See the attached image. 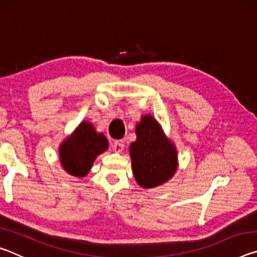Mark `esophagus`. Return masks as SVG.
<instances>
[{"mask_svg": "<svg viewBox=\"0 0 257 257\" xmlns=\"http://www.w3.org/2000/svg\"><path fill=\"white\" fill-rule=\"evenodd\" d=\"M113 150H114L115 152H118V153H120V152H122L123 147H124V144H123V141H116L113 143Z\"/></svg>", "mask_w": 257, "mask_h": 257, "instance_id": "esophagus-1", "label": "esophagus"}]
</instances>
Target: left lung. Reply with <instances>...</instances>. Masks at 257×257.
Wrapping results in <instances>:
<instances>
[{
  "mask_svg": "<svg viewBox=\"0 0 257 257\" xmlns=\"http://www.w3.org/2000/svg\"><path fill=\"white\" fill-rule=\"evenodd\" d=\"M136 135L129 152L137 184L147 189L170 180L178 168L177 150L154 116H142L136 124Z\"/></svg>",
  "mask_w": 257,
  "mask_h": 257,
  "instance_id": "obj_1",
  "label": "left lung"
}]
</instances>
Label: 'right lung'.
I'll return each mask as SVG.
<instances>
[{
  "label": "right lung",
  "mask_w": 257,
  "mask_h": 257,
  "mask_svg": "<svg viewBox=\"0 0 257 257\" xmlns=\"http://www.w3.org/2000/svg\"><path fill=\"white\" fill-rule=\"evenodd\" d=\"M108 147L106 137L96 133L94 125L82 121L75 132L62 142L59 149L62 168L73 177H85L95 159Z\"/></svg>",
  "instance_id": "1"
}]
</instances>
